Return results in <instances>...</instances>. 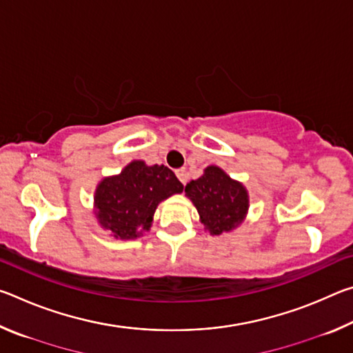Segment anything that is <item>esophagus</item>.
<instances>
[{
	"mask_svg": "<svg viewBox=\"0 0 353 353\" xmlns=\"http://www.w3.org/2000/svg\"><path fill=\"white\" fill-rule=\"evenodd\" d=\"M176 176H177L179 181H181L182 183H185V182H187L188 172H187V170H185V168H181V170H177V171H176Z\"/></svg>",
	"mask_w": 353,
	"mask_h": 353,
	"instance_id": "1",
	"label": "esophagus"
}]
</instances>
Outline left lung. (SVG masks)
<instances>
[{"instance_id": "left-lung-1", "label": "left lung", "mask_w": 353, "mask_h": 353, "mask_svg": "<svg viewBox=\"0 0 353 353\" xmlns=\"http://www.w3.org/2000/svg\"><path fill=\"white\" fill-rule=\"evenodd\" d=\"M185 194L198 208L201 223L210 235L234 230L249 210V194L244 185L214 165L207 166L204 174L187 183Z\"/></svg>"}]
</instances>
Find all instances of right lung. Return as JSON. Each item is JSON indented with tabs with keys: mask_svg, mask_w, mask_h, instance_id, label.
<instances>
[{
	"mask_svg": "<svg viewBox=\"0 0 353 353\" xmlns=\"http://www.w3.org/2000/svg\"><path fill=\"white\" fill-rule=\"evenodd\" d=\"M183 185L165 165L134 160L119 174L103 179L94 191L99 225L119 240H134L151 229L160 202L182 193Z\"/></svg>",
	"mask_w": 353,
	"mask_h": 353,
	"instance_id": "right-lung-1",
	"label": "right lung"
}]
</instances>
